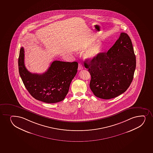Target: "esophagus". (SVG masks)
Returning <instances> with one entry per match:
<instances>
[{
  "instance_id": "obj_1",
  "label": "esophagus",
  "mask_w": 153,
  "mask_h": 153,
  "mask_svg": "<svg viewBox=\"0 0 153 153\" xmlns=\"http://www.w3.org/2000/svg\"><path fill=\"white\" fill-rule=\"evenodd\" d=\"M83 69V65H82V64L80 63V64H79V65H78V70H82Z\"/></svg>"
}]
</instances>
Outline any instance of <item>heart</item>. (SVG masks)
<instances>
[{
    "label": "heart",
    "instance_id": "obj_1",
    "mask_svg": "<svg viewBox=\"0 0 153 153\" xmlns=\"http://www.w3.org/2000/svg\"><path fill=\"white\" fill-rule=\"evenodd\" d=\"M88 48V46L84 47V49H86ZM103 49V44L101 42H97L94 44L89 48L88 51L85 53V57L89 60H92L96 59L98 55L100 54Z\"/></svg>",
    "mask_w": 153,
    "mask_h": 153
}]
</instances>
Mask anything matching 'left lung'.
Returning a JSON list of instances; mask_svg holds the SVG:
<instances>
[{
  "label": "left lung",
  "instance_id": "left-lung-1",
  "mask_svg": "<svg viewBox=\"0 0 153 153\" xmlns=\"http://www.w3.org/2000/svg\"><path fill=\"white\" fill-rule=\"evenodd\" d=\"M85 67L91 75L89 86L94 96L110 99L125 92L132 81L136 57L129 36L120 33L107 53L85 60Z\"/></svg>",
  "mask_w": 153,
  "mask_h": 153
}]
</instances>
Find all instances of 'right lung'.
<instances>
[{
    "label": "right lung",
    "mask_w": 153,
    "mask_h": 153,
    "mask_svg": "<svg viewBox=\"0 0 153 153\" xmlns=\"http://www.w3.org/2000/svg\"><path fill=\"white\" fill-rule=\"evenodd\" d=\"M78 65L76 62L55 60L46 72L33 74L24 65V48L21 47L20 50L19 72L24 86L34 99L45 103H55L64 100L77 72Z\"/></svg>",
    "instance_id": "1"
}]
</instances>
